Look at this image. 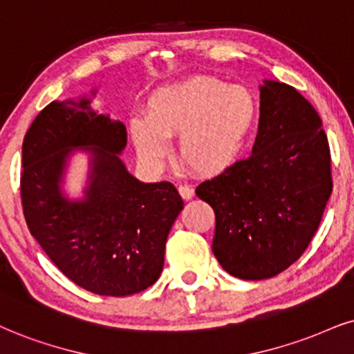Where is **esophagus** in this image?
<instances>
[{
  "label": "esophagus",
  "instance_id": "34e87169",
  "mask_svg": "<svg viewBox=\"0 0 354 354\" xmlns=\"http://www.w3.org/2000/svg\"><path fill=\"white\" fill-rule=\"evenodd\" d=\"M178 194L182 195L184 200H190L195 195V190L190 185H178Z\"/></svg>",
  "mask_w": 354,
  "mask_h": 354
}]
</instances>
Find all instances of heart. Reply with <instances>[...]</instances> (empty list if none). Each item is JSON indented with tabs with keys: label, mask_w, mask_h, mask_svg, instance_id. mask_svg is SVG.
<instances>
[{
	"label": "heart",
	"mask_w": 354,
	"mask_h": 354,
	"mask_svg": "<svg viewBox=\"0 0 354 354\" xmlns=\"http://www.w3.org/2000/svg\"><path fill=\"white\" fill-rule=\"evenodd\" d=\"M256 97L246 86L212 75H195L156 90L146 116L129 120V136L139 156L160 162L169 138L177 139L178 159L200 176H218L243 154L256 128Z\"/></svg>",
	"instance_id": "heart-1"
}]
</instances>
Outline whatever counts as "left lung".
Returning a JSON list of instances; mask_svg holds the SVG:
<instances>
[{"label": "left lung", "instance_id": "8db88e82", "mask_svg": "<svg viewBox=\"0 0 354 354\" xmlns=\"http://www.w3.org/2000/svg\"><path fill=\"white\" fill-rule=\"evenodd\" d=\"M333 178L328 138L294 86H261L252 154L197 187L215 212L213 254L226 272L263 281L292 266L317 233Z\"/></svg>", "mask_w": 354, "mask_h": 354}]
</instances>
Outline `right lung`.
I'll return each instance as SVG.
<instances>
[{
	"label": "right lung",
	"mask_w": 354,
	"mask_h": 354,
	"mask_svg": "<svg viewBox=\"0 0 354 354\" xmlns=\"http://www.w3.org/2000/svg\"><path fill=\"white\" fill-rule=\"evenodd\" d=\"M88 103L55 100L32 121L23 142L21 202L30 234L65 276L93 294L124 297L159 279L184 202L170 182L131 176L118 156L128 139L124 124ZM73 147L94 152L84 203H68L58 190Z\"/></svg>",
	"instance_id": "right-lung-1"
}]
</instances>
